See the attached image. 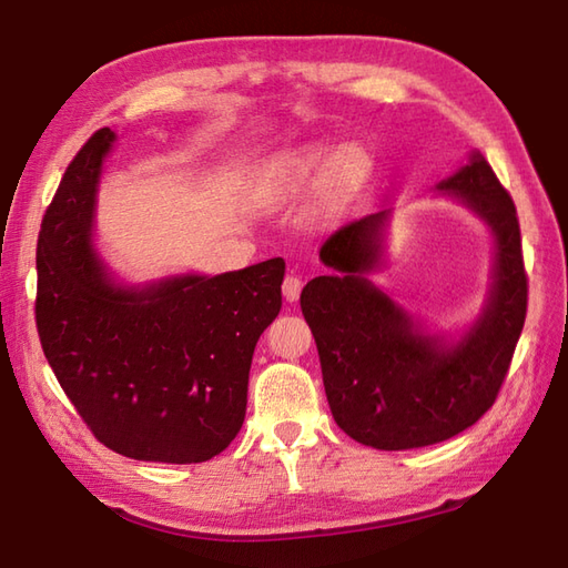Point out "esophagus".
I'll return each instance as SVG.
<instances>
[{
	"instance_id": "34e87169",
	"label": "esophagus",
	"mask_w": 568,
	"mask_h": 568,
	"mask_svg": "<svg viewBox=\"0 0 568 568\" xmlns=\"http://www.w3.org/2000/svg\"><path fill=\"white\" fill-rule=\"evenodd\" d=\"M301 291H303V277L295 275V273L285 275V281H283V297H285V301L295 303L297 297H301Z\"/></svg>"
}]
</instances>
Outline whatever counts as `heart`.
Returning <instances> with one entry per match:
<instances>
[{
    "label": "heart",
    "mask_w": 568,
    "mask_h": 568,
    "mask_svg": "<svg viewBox=\"0 0 568 568\" xmlns=\"http://www.w3.org/2000/svg\"><path fill=\"white\" fill-rule=\"evenodd\" d=\"M325 158L318 155V152H307V155H297L277 165L271 172V182L275 187L287 190V187H297L303 182L311 180L313 175H318V170L323 168ZM365 170V160L361 152L355 150H343L333 158L331 168H328V185L333 192H345L351 190L355 182L361 180Z\"/></svg>",
    "instance_id": "obj_1"
}]
</instances>
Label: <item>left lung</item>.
<instances>
[{"instance_id": "8db88e82", "label": "left lung", "mask_w": 568, "mask_h": 568, "mask_svg": "<svg viewBox=\"0 0 568 568\" xmlns=\"http://www.w3.org/2000/svg\"><path fill=\"white\" fill-rule=\"evenodd\" d=\"M438 190L474 210L496 240L486 307L456 343L423 333L365 277L381 265L390 210L335 230L321 247L333 273L313 277L301 293L333 418L378 450L440 444L474 426L494 406L524 331L528 281L511 195L478 152Z\"/></svg>"}]
</instances>
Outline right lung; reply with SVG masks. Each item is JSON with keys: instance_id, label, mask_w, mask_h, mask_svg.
Returning a JSON list of instances; mask_svg holds the SVG:
<instances>
[{"instance_id": "1", "label": "right lung", "mask_w": 568, "mask_h": 568, "mask_svg": "<svg viewBox=\"0 0 568 568\" xmlns=\"http://www.w3.org/2000/svg\"><path fill=\"white\" fill-rule=\"evenodd\" d=\"M102 128L64 170L37 240L42 351L94 438L134 460L203 464L245 420L255 343L281 313L285 261L114 283L92 247Z\"/></svg>"}]
</instances>
